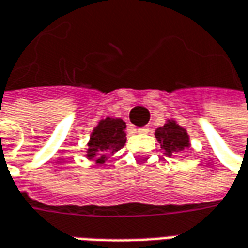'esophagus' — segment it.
<instances>
[{"mask_svg":"<svg viewBox=\"0 0 248 248\" xmlns=\"http://www.w3.org/2000/svg\"><path fill=\"white\" fill-rule=\"evenodd\" d=\"M149 131V127H146V126H145V127H140V129H138V133H148Z\"/></svg>","mask_w":248,"mask_h":248,"instance_id":"1","label":"esophagus"}]
</instances>
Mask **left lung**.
<instances>
[{
  "mask_svg": "<svg viewBox=\"0 0 248 248\" xmlns=\"http://www.w3.org/2000/svg\"><path fill=\"white\" fill-rule=\"evenodd\" d=\"M155 138L168 157L189 148V136L186 130L178 126L174 121H168L162 127L155 130Z\"/></svg>",
  "mask_w": 248,
  "mask_h": 248,
  "instance_id": "obj_1",
  "label": "left lung"
}]
</instances>
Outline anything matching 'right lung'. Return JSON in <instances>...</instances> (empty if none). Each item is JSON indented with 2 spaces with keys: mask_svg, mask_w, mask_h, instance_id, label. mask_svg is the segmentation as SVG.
Returning <instances> with one entry per match:
<instances>
[{
  "mask_svg": "<svg viewBox=\"0 0 248 248\" xmlns=\"http://www.w3.org/2000/svg\"><path fill=\"white\" fill-rule=\"evenodd\" d=\"M126 124L121 118L102 119L90 136L87 155L96 164H105L108 154L115 153L126 143Z\"/></svg>",
  "mask_w": 248,
  "mask_h": 248,
  "instance_id": "add662e5",
  "label": "right lung"
}]
</instances>
